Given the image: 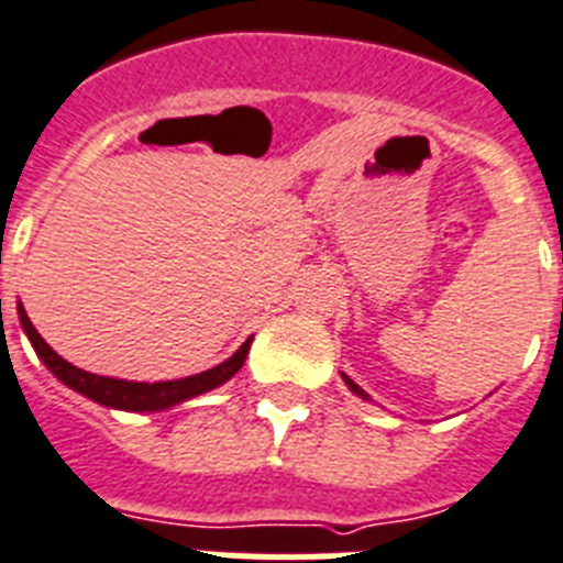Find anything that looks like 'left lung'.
Listing matches in <instances>:
<instances>
[{"label": "left lung", "instance_id": "8db88e82", "mask_svg": "<svg viewBox=\"0 0 563 563\" xmlns=\"http://www.w3.org/2000/svg\"><path fill=\"white\" fill-rule=\"evenodd\" d=\"M345 383H349V388H351V390H354V394H360V397H365V390H363V388H360V385H356V383H354V379H349V376H345Z\"/></svg>", "mask_w": 563, "mask_h": 563}]
</instances>
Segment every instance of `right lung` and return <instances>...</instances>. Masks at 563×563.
<instances>
[{"instance_id": "obj_1", "label": "right lung", "mask_w": 563, "mask_h": 563, "mask_svg": "<svg viewBox=\"0 0 563 563\" xmlns=\"http://www.w3.org/2000/svg\"><path fill=\"white\" fill-rule=\"evenodd\" d=\"M19 320H22V329L31 336L33 349L42 356V363L53 371V374L62 379L65 385H70L73 390L85 394V397L96 399V402L107 405V408H121V410H164L173 408V405L184 402L189 397H198L203 390H212L218 385H223L229 376H234L241 371L243 360L249 354V342L246 340L241 349L229 356L227 363L214 365V368L203 371V374L187 376V379H175V383H126V379H112V376H96L87 374V371L76 368L67 360L56 354V351L42 340L36 329H33L31 317L24 314V309L19 306Z\"/></svg>"}]
</instances>
